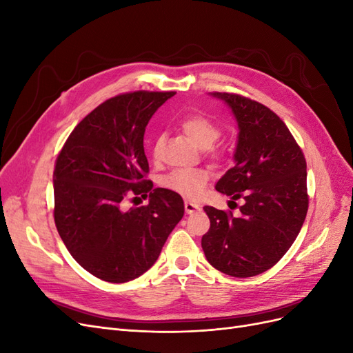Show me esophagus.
Listing matches in <instances>:
<instances>
[{
    "mask_svg": "<svg viewBox=\"0 0 353 353\" xmlns=\"http://www.w3.org/2000/svg\"><path fill=\"white\" fill-rule=\"evenodd\" d=\"M184 208H185L187 213H194L196 210H200V206L196 205V203H193V201H185Z\"/></svg>",
    "mask_w": 353,
    "mask_h": 353,
    "instance_id": "obj_1",
    "label": "esophagus"
}]
</instances>
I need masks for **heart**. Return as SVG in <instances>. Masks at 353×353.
<instances>
[{
    "label": "heart",
    "mask_w": 353,
    "mask_h": 353,
    "mask_svg": "<svg viewBox=\"0 0 353 353\" xmlns=\"http://www.w3.org/2000/svg\"><path fill=\"white\" fill-rule=\"evenodd\" d=\"M179 128L188 140L201 150L212 148L222 134L221 125L208 114L187 116L185 119L181 121ZM162 145L163 138H157L153 148L154 157L159 156ZM212 157L219 159L221 153L212 150ZM209 179L210 174L206 169H175L163 178V185L179 196L196 200L205 193Z\"/></svg>",
    "instance_id": "b5f03b06"
}]
</instances>
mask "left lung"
Returning a JSON list of instances; mask_svg holds the SVG:
<instances>
[{
  "mask_svg": "<svg viewBox=\"0 0 353 353\" xmlns=\"http://www.w3.org/2000/svg\"><path fill=\"white\" fill-rule=\"evenodd\" d=\"M213 97L230 105L240 130L236 166L216 190L244 205L237 216L203 208L210 228L201 248L213 268L245 279L272 268L301 232L309 206L306 160L285 123L266 105L234 92Z\"/></svg>",
  "mask_w": 353,
  "mask_h": 353,
  "instance_id": "obj_1",
  "label": "left lung"
}]
</instances>
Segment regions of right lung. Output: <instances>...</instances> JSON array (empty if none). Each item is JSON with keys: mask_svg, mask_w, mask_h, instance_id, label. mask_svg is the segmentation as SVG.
I'll return each instance as SVG.
<instances>
[{"mask_svg": "<svg viewBox=\"0 0 353 353\" xmlns=\"http://www.w3.org/2000/svg\"><path fill=\"white\" fill-rule=\"evenodd\" d=\"M174 91H134L101 103L74 126L56 159L54 222L72 258L94 276L126 283L150 270L184 216V201L153 188L144 132ZM149 196L123 209L126 196Z\"/></svg>", "mask_w": 353, "mask_h": 353, "instance_id": "obj_1", "label": "right lung"}]
</instances>
